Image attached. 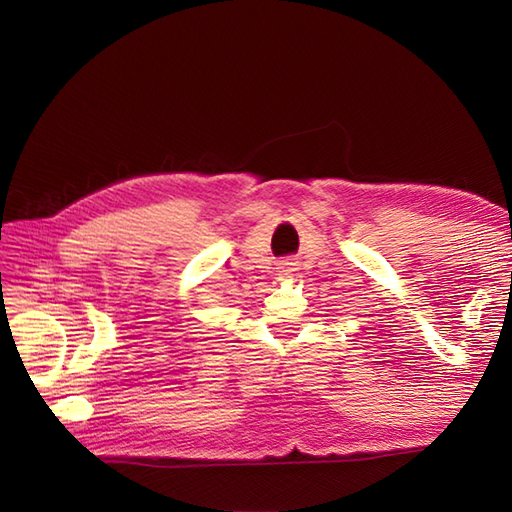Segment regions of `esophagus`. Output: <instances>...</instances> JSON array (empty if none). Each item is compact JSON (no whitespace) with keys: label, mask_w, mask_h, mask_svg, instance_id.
Here are the masks:
<instances>
[{"label":"esophagus","mask_w":512,"mask_h":512,"mask_svg":"<svg viewBox=\"0 0 512 512\" xmlns=\"http://www.w3.org/2000/svg\"><path fill=\"white\" fill-rule=\"evenodd\" d=\"M294 271V262H282L280 265V275H290Z\"/></svg>","instance_id":"esophagus-1"}]
</instances>
